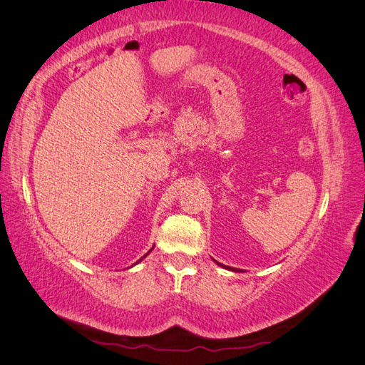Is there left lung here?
<instances>
[{
    "label": "left lung",
    "instance_id": "8db88e82",
    "mask_svg": "<svg viewBox=\"0 0 365 365\" xmlns=\"http://www.w3.org/2000/svg\"><path fill=\"white\" fill-rule=\"evenodd\" d=\"M217 263V262H216ZM219 267H222V268H227V269H231V271H236L237 272V269H235V268H231V267H225V264H222V263H217Z\"/></svg>",
    "mask_w": 365,
    "mask_h": 365
}]
</instances>
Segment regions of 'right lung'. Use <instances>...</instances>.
I'll return each mask as SVG.
<instances>
[{"mask_svg":"<svg viewBox=\"0 0 365 365\" xmlns=\"http://www.w3.org/2000/svg\"><path fill=\"white\" fill-rule=\"evenodd\" d=\"M146 256H148V254H146ZM140 260H143V259H140ZM140 260H138V262H140Z\"/></svg>","mask_w":365,"mask_h":365,"instance_id":"right-lung-1","label":"right lung"}]
</instances>
